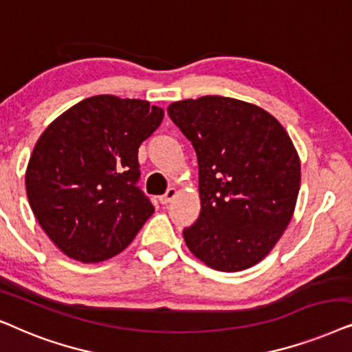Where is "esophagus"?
Here are the masks:
<instances>
[{"mask_svg":"<svg viewBox=\"0 0 352 352\" xmlns=\"http://www.w3.org/2000/svg\"><path fill=\"white\" fill-rule=\"evenodd\" d=\"M177 195H179V190H177V188H168L166 191V195H162L161 198H159V201H161V204H168L173 198H175Z\"/></svg>","mask_w":352,"mask_h":352,"instance_id":"34e87169","label":"esophagus"}]
</instances>
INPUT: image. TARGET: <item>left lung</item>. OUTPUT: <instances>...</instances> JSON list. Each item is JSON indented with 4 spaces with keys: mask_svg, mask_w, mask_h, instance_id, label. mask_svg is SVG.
<instances>
[{
    "mask_svg": "<svg viewBox=\"0 0 352 352\" xmlns=\"http://www.w3.org/2000/svg\"><path fill=\"white\" fill-rule=\"evenodd\" d=\"M167 112L198 156L201 212L184 230L186 246L210 269H250L296 208L301 161L292 138L270 112L235 98L175 101Z\"/></svg>",
    "mask_w": 352,
    "mask_h": 352,
    "instance_id": "1",
    "label": "left lung"
}]
</instances>
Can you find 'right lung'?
I'll list each match as a JSON object with an SVG mask.
<instances>
[{
    "instance_id": "add662e5",
    "label": "right lung",
    "mask_w": 352,
    "mask_h": 352,
    "mask_svg": "<svg viewBox=\"0 0 352 352\" xmlns=\"http://www.w3.org/2000/svg\"><path fill=\"white\" fill-rule=\"evenodd\" d=\"M162 117V107L148 101L98 95L41 133L25 170L27 198L46 235L70 259H111L153 215L137 186L138 148Z\"/></svg>"
}]
</instances>
